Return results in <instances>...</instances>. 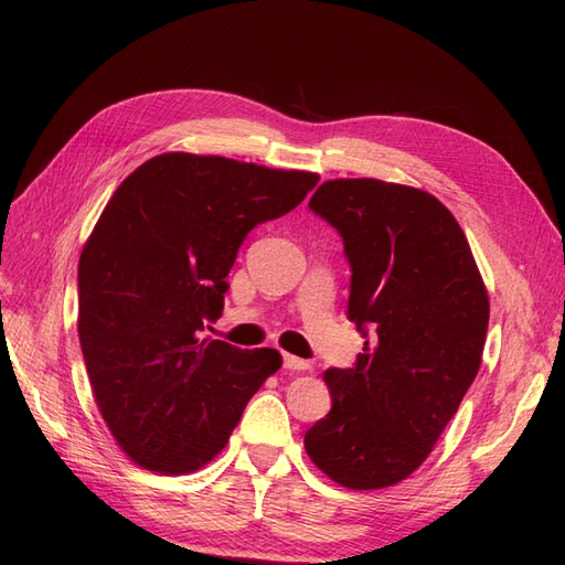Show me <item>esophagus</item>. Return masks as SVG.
<instances>
[{
  "label": "esophagus",
  "mask_w": 565,
  "mask_h": 565,
  "mask_svg": "<svg viewBox=\"0 0 565 565\" xmlns=\"http://www.w3.org/2000/svg\"><path fill=\"white\" fill-rule=\"evenodd\" d=\"M284 366L289 371H313V364L306 362V359H298L294 354H284Z\"/></svg>",
  "instance_id": "esophagus-1"
}]
</instances>
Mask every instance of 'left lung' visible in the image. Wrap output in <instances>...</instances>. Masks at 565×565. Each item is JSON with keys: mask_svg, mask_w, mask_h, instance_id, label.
Returning a JSON list of instances; mask_svg holds the SVG:
<instances>
[{"mask_svg": "<svg viewBox=\"0 0 565 565\" xmlns=\"http://www.w3.org/2000/svg\"><path fill=\"white\" fill-rule=\"evenodd\" d=\"M308 206L344 239L347 310L371 340L354 369L322 374L332 411L306 451L344 488H388L423 466L481 369L483 276L451 211L423 189L328 179Z\"/></svg>", "mask_w": 565, "mask_h": 565, "instance_id": "obj_1", "label": "left lung"}]
</instances>
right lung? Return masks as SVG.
<instances>
[{
	"label": "right lung",
	"instance_id": "obj_1",
	"mask_svg": "<svg viewBox=\"0 0 565 565\" xmlns=\"http://www.w3.org/2000/svg\"><path fill=\"white\" fill-rule=\"evenodd\" d=\"M221 154L162 152L130 172L79 255L77 332L94 401L130 461L194 473L281 366L271 347L199 338L223 310L237 249L318 184Z\"/></svg>",
	"mask_w": 565,
	"mask_h": 565
}]
</instances>
